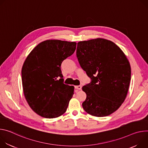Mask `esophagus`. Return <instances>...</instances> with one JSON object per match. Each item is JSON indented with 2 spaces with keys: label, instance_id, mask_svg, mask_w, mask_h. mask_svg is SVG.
Returning <instances> with one entry per match:
<instances>
[{
  "label": "esophagus",
  "instance_id": "esophagus-1",
  "mask_svg": "<svg viewBox=\"0 0 148 148\" xmlns=\"http://www.w3.org/2000/svg\"><path fill=\"white\" fill-rule=\"evenodd\" d=\"M75 89H78V90H81L82 89V86L81 85H77V86H75Z\"/></svg>",
  "mask_w": 148,
  "mask_h": 148
}]
</instances>
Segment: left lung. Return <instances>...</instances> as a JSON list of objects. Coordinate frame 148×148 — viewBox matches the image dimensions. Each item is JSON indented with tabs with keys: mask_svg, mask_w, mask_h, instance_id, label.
I'll list each match as a JSON object with an SVG mask.
<instances>
[{
	"mask_svg": "<svg viewBox=\"0 0 148 148\" xmlns=\"http://www.w3.org/2000/svg\"><path fill=\"white\" fill-rule=\"evenodd\" d=\"M76 56L91 79L90 83L82 87L86 94L84 110L97 117L115 112L125 99L131 77L124 53L113 42L97 38L78 42Z\"/></svg>",
	"mask_w": 148,
	"mask_h": 148,
	"instance_id": "obj_1",
	"label": "left lung"
}]
</instances>
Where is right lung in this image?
I'll list each match as a JSON object with an SVG mask.
<instances>
[{
    "instance_id": "1",
    "label": "right lung",
    "mask_w": 148,
    "mask_h": 148,
    "mask_svg": "<svg viewBox=\"0 0 148 148\" xmlns=\"http://www.w3.org/2000/svg\"><path fill=\"white\" fill-rule=\"evenodd\" d=\"M76 47V42L47 40L26 58L22 69L23 93L31 109L40 116L55 118L66 110L74 87L63 84L60 66Z\"/></svg>"
}]
</instances>
